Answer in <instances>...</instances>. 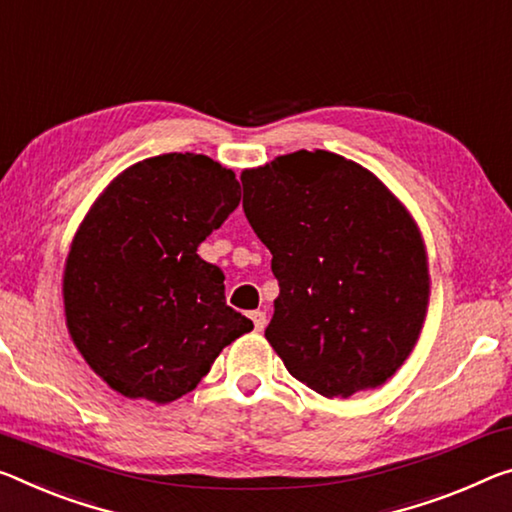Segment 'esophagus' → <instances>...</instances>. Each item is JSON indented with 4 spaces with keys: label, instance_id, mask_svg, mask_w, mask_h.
Listing matches in <instances>:
<instances>
[{
    "label": "esophagus",
    "instance_id": "1",
    "mask_svg": "<svg viewBox=\"0 0 512 512\" xmlns=\"http://www.w3.org/2000/svg\"><path fill=\"white\" fill-rule=\"evenodd\" d=\"M250 319H253V323H255V330H264L266 328V314L264 312H259V310L250 312Z\"/></svg>",
    "mask_w": 512,
    "mask_h": 512
}]
</instances>
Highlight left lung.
<instances>
[{
	"label": "left lung",
	"mask_w": 512,
	"mask_h": 512,
	"mask_svg": "<svg viewBox=\"0 0 512 512\" xmlns=\"http://www.w3.org/2000/svg\"><path fill=\"white\" fill-rule=\"evenodd\" d=\"M243 212L278 280L266 328L300 383L346 399L383 385L415 348L428 305L419 230L376 175L326 150L243 170Z\"/></svg>",
	"instance_id": "left-lung-1"
}]
</instances>
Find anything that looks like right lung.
<instances>
[{
    "label": "right lung",
    "instance_id": "add662e5",
    "mask_svg": "<svg viewBox=\"0 0 512 512\" xmlns=\"http://www.w3.org/2000/svg\"><path fill=\"white\" fill-rule=\"evenodd\" d=\"M239 200L232 170L170 152L118 175L77 230L63 275L70 337L127 399H180L253 330L225 303L223 271L198 255Z\"/></svg>",
    "mask_w": 512,
    "mask_h": 512
}]
</instances>
